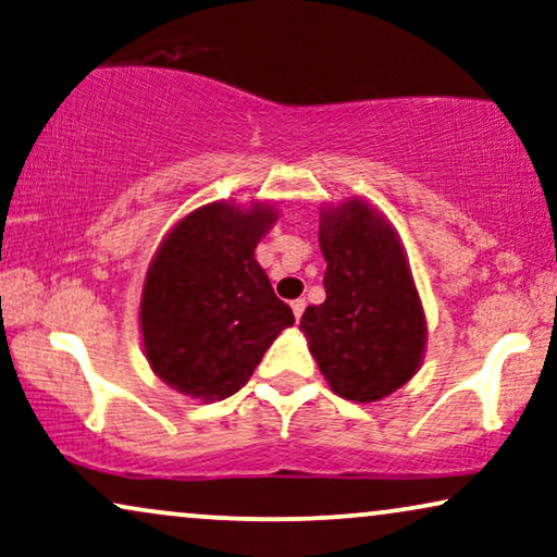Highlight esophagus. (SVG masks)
Returning a JSON list of instances; mask_svg holds the SVG:
<instances>
[{
	"label": "esophagus",
	"mask_w": 557,
	"mask_h": 557,
	"mask_svg": "<svg viewBox=\"0 0 557 557\" xmlns=\"http://www.w3.org/2000/svg\"><path fill=\"white\" fill-rule=\"evenodd\" d=\"M306 306H308V302L302 300V298L293 300V313H295V318H298V321H300V318H302V313H306Z\"/></svg>",
	"instance_id": "34e87169"
}]
</instances>
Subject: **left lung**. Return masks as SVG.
I'll list each match as a JSON object with an SVG mask.
<instances>
[{"mask_svg": "<svg viewBox=\"0 0 557 557\" xmlns=\"http://www.w3.org/2000/svg\"><path fill=\"white\" fill-rule=\"evenodd\" d=\"M325 300L300 329L338 397L376 403L418 372L425 315L395 228L364 201L321 213Z\"/></svg>", "mask_w": 557, "mask_h": 557, "instance_id": "8db88e82", "label": "left lung"}]
</instances>
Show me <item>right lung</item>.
I'll return each mask as SVG.
<instances>
[{
  "label": "right lung",
  "instance_id": "1",
  "mask_svg": "<svg viewBox=\"0 0 557 557\" xmlns=\"http://www.w3.org/2000/svg\"><path fill=\"white\" fill-rule=\"evenodd\" d=\"M277 219L270 206L209 203L177 224L147 272L145 354L168 387L198 399L239 392L280 331L295 323L255 249Z\"/></svg>",
  "mask_w": 557,
  "mask_h": 557
}]
</instances>
